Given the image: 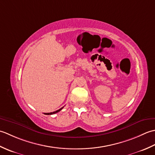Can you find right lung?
Masks as SVG:
<instances>
[{"mask_svg": "<svg viewBox=\"0 0 155 155\" xmlns=\"http://www.w3.org/2000/svg\"><path fill=\"white\" fill-rule=\"evenodd\" d=\"M63 107H62V108H61L60 109H58V110H56V111H54V112H52V113H45V114H47V115H49V114H55V113H58V112H59L60 110H61L62 108H63Z\"/></svg>", "mask_w": 155, "mask_h": 155, "instance_id": "right-lung-1", "label": "right lung"}]
</instances>
